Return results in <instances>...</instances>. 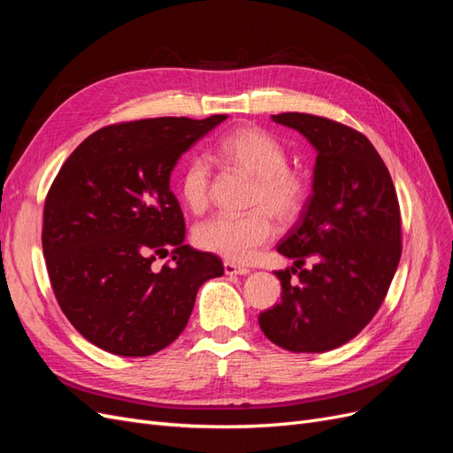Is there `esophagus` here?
<instances>
[{
	"mask_svg": "<svg viewBox=\"0 0 453 453\" xmlns=\"http://www.w3.org/2000/svg\"><path fill=\"white\" fill-rule=\"evenodd\" d=\"M225 273L226 276H245V273H250V268H245V266H240V265H236V263H225Z\"/></svg>",
	"mask_w": 453,
	"mask_h": 453,
	"instance_id": "34e87169",
	"label": "esophagus"
}]
</instances>
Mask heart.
<instances>
[{
  "label": "heart",
  "instance_id": "b5f03b06",
  "mask_svg": "<svg viewBox=\"0 0 453 453\" xmlns=\"http://www.w3.org/2000/svg\"><path fill=\"white\" fill-rule=\"evenodd\" d=\"M217 157L228 166L255 177L248 213H217L195 228L198 248L230 263H250L273 236V217L291 225L304 211L310 198V177L289 166L285 147L265 130L240 127L217 143ZM213 175L205 158L190 157L177 177V193L193 213L208 210Z\"/></svg>",
  "mask_w": 453,
  "mask_h": 453
}]
</instances>
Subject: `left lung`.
Returning <instances> with one entry per match:
<instances>
[{"label": "left lung", "mask_w": 453, "mask_h": 453, "mask_svg": "<svg viewBox=\"0 0 453 453\" xmlns=\"http://www.w3.org/2000/svg\"><path fill=\"white\" fill-rule=\"evenodd\" d=\"M272 119L306 135L318 158L313 193L278 243L295 266L276 272L281 303L260 313L258 325L287 351H331L372 321L389 291L403 253L399 200L388 166L361 132L308 113ZM308 256L316 258L310 271L302 268Z\"/></svg>", "instance_id": "obj_1"}]
</instances>
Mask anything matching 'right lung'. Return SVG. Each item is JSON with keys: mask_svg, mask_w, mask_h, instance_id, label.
<instances>
[{"mask_svg": "<svg viewBox=\"0 0 453 453\" xmlns=\"http://www.w3.org/2000/svg\"><path fill=\"white\" fill-rule=\"evenodd\" d=\"M226 115L117 122L62 164L43 208V255L64 315L90 344L147 357L183 333L221 258L185 245L170 173ZM171 258L160 271L157 256Z\"/></svg>", "mask_w": 453, "mask_h": 453, "instance_id": "add662e5", "label": "right lung"}]
</instances>
